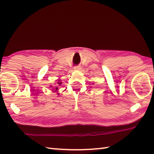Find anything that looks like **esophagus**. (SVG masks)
Wrapping results in <instances>:
<instances>
[{
	"label": "esophagus",
	"mask_w": 154,
	"mask_h": 154,
	"mask_svg": "<svg viewBox=\"0 0 154 154\" xmlns=\"http://www.w3.org/2000/svg\"><path fill=\"white\" fill-rule=\"evenodd\" d=\"M81 69V66L79 65H77V66H75L74 67V70H80Z\"/></svg>",
	"instance_id": "1"
}]
</instances>
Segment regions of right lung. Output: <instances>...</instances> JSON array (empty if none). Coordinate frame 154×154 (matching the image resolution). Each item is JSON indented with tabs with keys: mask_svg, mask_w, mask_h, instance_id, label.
<instances>
[{
	"mask_svg": "<svg viewBox=\"0 0 154 154\" xmlns=\"http://www.w3.org/2000/svg\"><path fill=\"white\" fill-rule=\"evenodd\" d=\"M57 83L59 85H61V82H57ZM50 87H51V86ZM57 89H58V88H57V87H55V89L54 91H57Z\"/></svg>",
	"mask_w": 154,
	"mask_h": 154,
	"instance_id": "1",
	"label": "right lung"
}]
</instances>
